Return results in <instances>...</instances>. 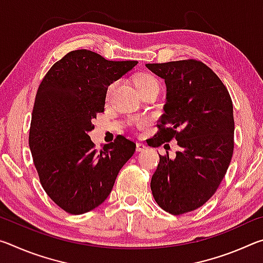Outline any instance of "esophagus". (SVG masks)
Segmentation results:
<instances>
[{"instance_id":"esophagus-1","label":"esophagus","mask_w":263,"mask_h":263,"mask_svg":"<svg viewBox=\"0 0 263 263\" xmlns=\"http://www.w3.org/2000/svg\"><path fill=\"white\" fill-rule=\"evenodd\" d=\"M136 149H137V152H144L145 149H147V146H146L145 144H142V142H140V141H138Z\"/></svg>"}]
</instances>
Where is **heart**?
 Here are the masks:
<instances>
[{
	"mask_svg": "<svg viewBox=\"0 0 263 263\" xmlns=\"http://www.w3.org/2000/svg\"><path fill=\"white\" fill-rule=\"evenodd\" d=\"M135 84L138 90H140V89L149 87V86H158V81L153 75L147 74V73H139L138 75H136ZM115 87H116V82L110 84V87L108 88V92H106V96L109 97L111 95V92H112Z\"/></svg>",
	"mask_w": 263,
	"mask_h": 263,
	"instance_id": "b5f03b06",
	"label": "heart"
}]
</instances>
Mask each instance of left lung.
<instances>
[{"label": "left lung", "mask_w": 263, "mask_h": 263, "mask_svg": "<svg viewBox=\"0 0 263 263\" xmlns=\"http://www.w3.org/2000/svg\"><path fill=\"white\" fill-rule=\"evenodd\" d=\"M164 80V114L151 145L177 140L175 159L159 155L151 181L159 206L172 215L194 211L210 199L228 172L234 148L233 104L228 88L202 61L146 64ZM166 146V145H164Z\"/></svg>", "instance_id": "left-lung-1"}]
</instances>
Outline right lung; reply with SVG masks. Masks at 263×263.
I'll return each mask as SVG.
<instances>
[{
	"label": "right lung",
	"mask_w": 263,
	"mask_h": 263,
	"mask_svg": "<svg viewBox=\"0 0 263 263\" xmlns=\"http://www.w3.org/2000/svg\"><path fill=\"white\" fill-rule=\"evenodd\" d=\"M137 64L75 50L57 61L39 84L30 149L44 190L70 215H82L103 203L135 153V142L123 136L97 152L88 132L104 111L108 87Z\"/></svg>",
	"instance_id": "1"
}]
</instances>
